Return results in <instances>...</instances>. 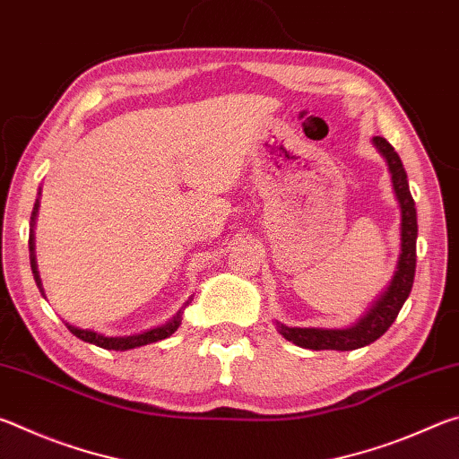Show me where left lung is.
I'll use <instances>...</instances> for the list:
<instances>
[{
	"label": "left lung",
	"instance_id": "left-lung-1",
	"mask_svg": "<svg viewBox=\"0 0 459 459\" xmlns=\"http://www.w3.org/2000/svg\"><path fill=\"white\" fill-rule=\"evenodd\" d=\"M372 143L383 155L394 196L401 206V253L397 261V271L380 298L368 307L354 325L348 328H298V325H285L275 322L277 332L285 340L293 342L295 346L309 348V351H356V348L368 346L378 340L397 320L403 304H405L415 277V261H417V211L415 202L411 196L407 172L394 147L385 137H372Z\"/></svg>",
	"mask_w": 459,
	"mask_h": 459
}]
</instances>
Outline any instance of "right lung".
Masks as SVG:
<instances>
[{
	"label": "right lung",
	"mask_w": 459,
	"mask_h": 459,
	"mask_svg": "<svg viewBox=\"0 0 459 459\" xmlns=\"http://www.w3.org/2000/svg\"><path fill=\"white\" fill-rule=\"evenodd\" d=\"M38 196H40V192H38ZM38 208H40V198H36V204H34V211L32 216H30V265H32V273L36 279V285L40 287V291L44 295V287H42V279L40 273H38V263H36V238H34V224H36V216H38ZM46 298V295H44ZM192 299L186 301V306L190 304ZM184 306V307H186ZM182 324V309L178 312L172 320L166 322L164 325H158V328H152V330H145L142 333H131V336H105V333H99L95 330H82V328H76L73 324H66V328L71 330L76 338H81L82 342H89V344H95L99 348H105V351H131V348H139V346H145V344H153V342H160L164 338H169L172 333L180 328Z\"/></svg>",
	"instance_id": "add662e5"
}]
</instances>
